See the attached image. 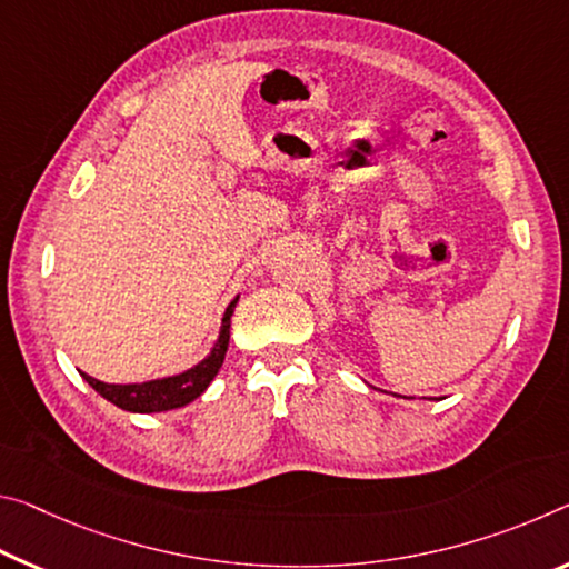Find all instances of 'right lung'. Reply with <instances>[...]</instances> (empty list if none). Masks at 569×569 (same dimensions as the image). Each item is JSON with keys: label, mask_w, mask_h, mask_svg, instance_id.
Wrapping results in <instances>:
<instances>
[{"label": "right lung", "mask_w": 569, "mask_h": 569, "mask_svg": "<svg viewBox=\"0 0 569 569\" xmlns=\"http://www.w3.org/2000/svg\"><path fill=\"white\" fill-rule=\"evenodd\" d=\"M238 299L240 296H236V299L228 303V309H224L220 333H218V339H214L210 355H207L202 362H197L194 367L184 369V372L171 375V377H157V380H147V382H129V385L101 382L90 375H83V372L80 375H83V380L93 387L101 398L113 402L116 408H121V410L167 412V410L184 408V405L200 398V395L207 390V387H210V382L220 372L224 355H228L230 317H232V311H236Z\"/></svg>", "instance_id": "obj_1"}]
</instances>
